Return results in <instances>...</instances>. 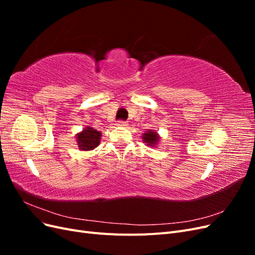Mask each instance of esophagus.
<instances>
[{
    "label": "esophagus",
    "instance_id": "obj_1",
    "mask_svg": "<svg viewBox=\"0 0 255 255\" xmlns=\"http://www.w3.org/2000/svg\"><path fill=\"white\" fill-rule=\"evenodd\" d=\"M117 126H118V127H127L128 125H127V122H123V121H119V122L117 123Z\"/></svg>",
    "mask_w": 255,
    "mask_h": 255
}]
</instances>
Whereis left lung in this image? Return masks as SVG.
Wrapping results in <instances>:
<instances>
[{
  "instance_id": "obj_1",
  "label": "left lung",
  "mask_w": 255,
  "mask_h": 255,
  "mask_svg": "<svg viewBox=\"0 0 255 255\" xmlns=\"http://www.w3.org/2000/svg\"><path fill=\"white\" fill-rule=\"evenodd\" d=\"M141 139L145 143V145L150 146V148H156L157 144H159L160 142V136L156 130L146 129L144 133H142Z\"/></svg>"
}]
</instances>
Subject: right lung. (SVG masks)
I'll use <instances>...</instances> for the list:
<instances>
[{
	"label": "right lung",
	"instance_id": "obj_1",
	"mask_svg": "<svg viewBox=\"0 0 255 255\" xmlns=\"http://www.w3.org/2000/svg\"><path fill=\"white\" fill-rule=\"evenodd\" d=\"M102 133L89 126L85 127L80 133L75 135L76 144L81 151H91L100 144Z\"/></svg>",
	"mask_w": 255,
	"mask_h": 255
}]
</instances>
